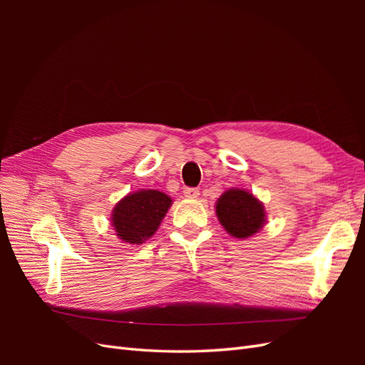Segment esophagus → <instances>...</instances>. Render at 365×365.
Returning a JSON list of instances; mask_svg holds the SVG:
<instances>
[{"mask_svg":"<svg viewBox=\"0 0 365 365\" xmlns=\"http://www.w3.org/2000/svg\"><path fill=\"white\" fill-rule=\"evenodd\" d=\"M184 196H185V197H190V200H195V197L200 196V190L195 189V187H185Z\"/></svg>","mask_w":365,"mask_h":365,"instance_id":"obj_1","label":"esophagus"}]
</instances>
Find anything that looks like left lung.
Segmentation results:
<instances>
[{"mask_svg": "<svg viewBox=\"0 0 365 365\" xmlns=\"http://www.w3.org/2000/svg\"><path fill=\"white\" fill-rule=\"evenodd\" d=\"M216 215L228 235L237 239H247L264 224L263 204L250 192L230 189L216 202Z\"/></svg>", "mask_w": 365, "mask_h": 365, "instance_id": "1", "label": "left lung"}]
</instances>
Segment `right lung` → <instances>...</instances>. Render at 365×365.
<instances>
[{
	"label": "right lung",
	"instance_id": "1",
	"mask_svg": "<svg viewBox=\"0 0 365 365\" xmlns=\"http://www.w3.org/2000/svg\"><path fill=\"white\" fill-rule=\"evenodd\" d=\"M170 205V197L158 190L129 193L113 210L115 235L126 244H143L158 230Z\"/></svg>",
	"mask_w": 365,
	"mask_h": 365
}]
</instances>
